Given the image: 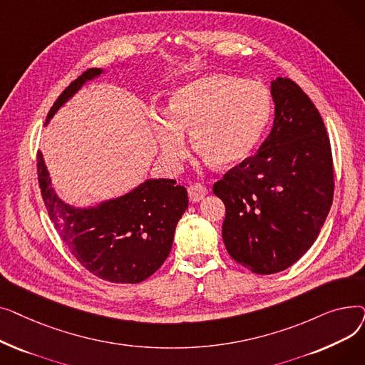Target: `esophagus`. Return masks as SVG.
<instances>
[{
  "label": "esophagus",
  "mask_w": 365,
  "mask_h": 365,
  "mask_svg": "<svg viewBox=\"0 0 365 365\" xmlns=\"http://www.w3.org/2000/svg\"><path fill=\"white\" fill-rule=\"evenodd\" d=\"M207 192H208L207 187L202 185H192L187 187V195H189V200L192 202L201 201L207 195Z\"/></svg>",
  "instance_id": "esophagus-1"
}]
</instances>
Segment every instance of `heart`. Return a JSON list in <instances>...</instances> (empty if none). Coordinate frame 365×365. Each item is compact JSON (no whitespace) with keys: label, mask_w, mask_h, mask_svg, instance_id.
Returning a JSON list of instances; mask_svg holds the SVG:
<instances>
[{"label":"heart","mask_w":365,"mask_h":365,"mask_svg":"<svg viewBox=\"0 0 365 365\" xmlns=\"http://www.w3.org/2000/svg\"><path fill=\"white\" fill-rule=\"evenodd\" d=\"M269 91L256 81L212 73L173 91L167 115L152 118L163 158L178 167L186 155L183 133L190 131L200 157L216 168L245 160L269 121Z\"/></svg>","instance_id":"obj_1"}]
</instances>
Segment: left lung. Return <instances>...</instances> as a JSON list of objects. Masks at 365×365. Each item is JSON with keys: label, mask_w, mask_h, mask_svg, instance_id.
<instances>
[{"label": "left lung", "mask_w": 365, "mask_h": 365, "mask_svg": "<svg viewBox=\"0 0 365 365\" xmlns=\"http://www.w3.org/2000/svg\"><path fill=\"white\" fill-rule=\"evenodd\" d=\"M271 94L269 136L213 186L226 208L227 253L260 275L287 269L309 250L334 192L331 146L318 109L290 78L272 81Z\"/></svg>", "instance_id": "1"}]
</instances>
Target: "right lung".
Instances as JSON below:
<instances>
[{"instance_id":"obj_1","label":"right lung","mask_w":365,"mask_h":365,"mask_svg":"<svg viewBox=\"0 0 365 365\" xmlns=\"http://www.w3.org/2000/svg\"><path fill=\"white\" fill-rule=\"evenodd\" d=\"M103 71L91 68L72 81L51 106L47 121L88 80ZM38 183L56 231L87 271L117 284H136L160 269L170 255L187 192L176 180L149 179L131 192L96 207L76 208L54 192L43 153L36 157Z\"/></svg>"}]
</instances>
